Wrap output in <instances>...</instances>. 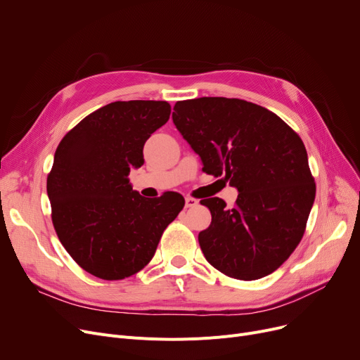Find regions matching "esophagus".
<instances>
[{"instance_id": "1", "label": "esophagus", "mask_w": 360, "mask_h": 360, "mask_svg": "<svg viewBox=\"0 0 360 360\" xmlns=\"http://www.w3.org/2000/svg\"><path fill=\"white\" fill-rule=\"evenodd\" d=\"M198 204V200L193 198V197H186L185 198V207L186 209H191V207H195Z\"/></svg>"}]
</instances>
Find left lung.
Masks as SVG:
<instances>
[{"label": "left lung", "mask_w": 360, "mask_h": 360, "mask_svg": "<svg viewBox=\"0 0 360 360\" xmlns=\"http://www.w3.org/2000/svg\"><path fill=\"white\" fill-rule=\"evenodd\" d=\"M172 120L202 162V172L229 179L232 209L201 200L212 224L200 232L201 251L214 269L239 280L277 270L297 247L315 200L304 141L276 113L228 98L181 101Z\"/></svg>", "instance_id": "1"}]
</instances>
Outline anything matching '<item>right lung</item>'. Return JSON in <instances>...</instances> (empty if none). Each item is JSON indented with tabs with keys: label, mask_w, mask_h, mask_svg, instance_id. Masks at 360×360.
Listing matches in <instances>:
<instances>
[{
	"label": "right lung",
	"mask_w": 360,
	"mask_h": 360,
	"mask_svg": "<svg viewBox=\"0 0 360 360\" xmlns=\"http://www.w3.org/2000/svg\"><path fill=\"white\" fill-rule=\"evenodd\" d=\"M169 115L165 101L112 102L56 147L46 181L52 223L67 252L93 276L121 280L144 269L184 209L181 194L144 198L128 179L144 163V143Z\"/></svg>",
	"instance_id": "add662e5"
}]
</instances>
